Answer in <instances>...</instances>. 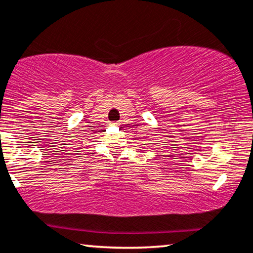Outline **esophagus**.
Here are the masks:
<instances>
[{"label":"esophagus","instance_id":"obj_1","mask_svg":"<svg viewBox=\"0 0 253 253\" xmlns=\"http://www.w3.org/2000/svg\"><path fill=\"white\" fill-rule=\"evenodd\" d=\"M114 125H117V124H114Z\"/></svg>","mask_w":253,"mask_h":253}]
</instances>
